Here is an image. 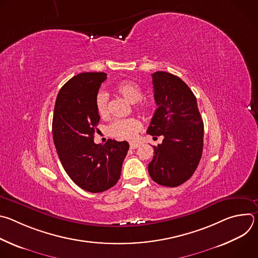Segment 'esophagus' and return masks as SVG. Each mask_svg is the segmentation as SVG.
I'll list each match as a JSON object with an SVG mask.
<instances>
[{
  "label": "esophagus",
  "mask_w": 258,
  "mask_h": 258,
  "mask_svg": "<svg viewBox=\"0 0 258 258\" xmlns=\"http://www.w3.org/2000/svg\"><path fill=\"white\" fill-rule=\"evenodd\" d=\"M138 147H139V144H138V143H131V144H130V148L133 149V150H134V149H137Z\"/></svg>",
  "instance_id": "1"
}]
</instances>
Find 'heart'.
Here are the masks:
<instances>
[{
    "label": "heart",
    "mask_w": 258,
    "mask_h": 258,
    "mask_svg": "<svg viewBox=\"0 0 258 258\" xmlns=\"http://www.w3.org/2000/svg\"><path fill=\"white\" fill-rule=\"evenodd\" d=\"M116 91L122 95L128 102L136 103L140 109H149L153 105L151 99H142L143 90L141 86L133 81H123L116 86ZM96 110L101 116H105L108 113V94L104 91H100L95 99ZM142 122L137 118L115 119L108 126V133L110 136L123 139L134 140L138 133L142 130Z\"/></svg>",
    "instance_id": "obj_1"
}]
</instances>
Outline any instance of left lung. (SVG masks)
I'll return each instance as SVG.
<instances>
[{
	"instance_id": "obj_1",
	"label": "left lung",
	"mask_w": 258,
	"mask_h": 258,
	"mask_svg": "<svg viewBox=\"0 0 258 258\" xmlns=\"http://www.w3.org/2000/svg\"><path fill=\"white\" fill-rule=\"evenodd\" d=\"M158 106L147 134L163 136L148 165L151 178L165 187H177L195 172L202 156L204 125L197 100L178 77L165 71L152 75ZM156 138V137H154Z\"/></svg>"
}]
</instances>
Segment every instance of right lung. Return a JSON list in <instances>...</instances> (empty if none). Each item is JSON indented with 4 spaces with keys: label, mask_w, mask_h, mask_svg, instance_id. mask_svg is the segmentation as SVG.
I'll return each mask as SVG.
<instances>
[{
    "label": "right lung",
    "mask_w": 258,
    "mask_h": 258,
    "mask_svg": "<svg viewBox=\"0 0 258 258\" xmlns=\"http://www.w3.org/2000/svg\"><path fill=\"white\" fill-rule=\"evenodd\" d=\"M106 79L104 72L73 77L59 91L54 108L53 139L62 166L79 187L91 193L115 185L130 148L126 141L94 142L100 121L95 99Z\"/></svg>",
    "instance_id": "1"
}]
</instances>
